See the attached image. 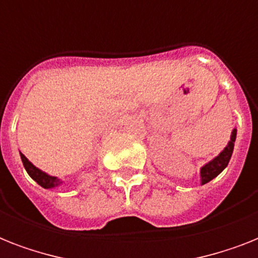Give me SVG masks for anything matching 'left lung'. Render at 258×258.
<instances>
[{"instance_id":"obj_1","label":"left lung","mask_w":258,"mask_h":258,"mask_svg":"<svg viewBox=\"0 0 258 258\" xmlns=\"http://www.w3.org/2000/svg\"><path fill=\"white\" fill-rule=\"evenodd\" d=\"M236 134H237V130L234 128L232 131L231 140L225 148H224L221 152L219 154V156L211 160L209 163H207L205 165H203L202 169H200V177H202V184H207L208 181H211L212 179L220 175L223 172L225 167L228 165L229 160H231L232 152H233L234 147V140H236Z\"/></svg>"}]
</instances>
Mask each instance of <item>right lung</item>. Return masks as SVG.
<instances>
[{
	"mask_svg": "<svg viewBox=\"0 0 258 258\" xmlns=\"http://www.w3.org/2000/svg\"><path fill=\"white\" fill-rule=\"evenodd\" d=\"M21 159H22V163H24V167L25 169H26V172L29 173V176L33 180H35L41 187L49 189V188L58 187V185L62 184V180L60 179H58V177L55 176H50V175H47L46 172H43V171H41L39 168H37L35 165L31 164L24 154H21Z\"/></svg>",
	"mask_w": 258,
	"mask_h": 258,
	"instance_id": "obj_1",
	"label": "right lung"
}]
</instances>
